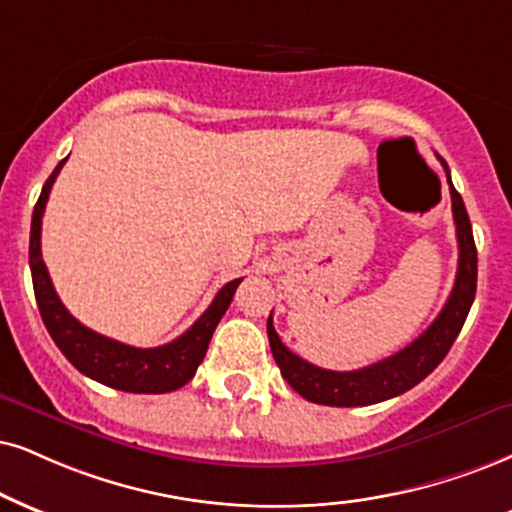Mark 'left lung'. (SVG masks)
Instances as JSON below:
<instances>
[{
	"label": "left lung",
	"mask_w": 512,
	"mask_h": 512,
	"mask_svg": "<svg viewBox=\"0 0 512 512\" xmlns=\"http://www.w3.org/2000/svg\"><path fill=\"white\" fill-rule=\"evenodd\" d=\"M439 161L446 170V180H449L451 187V208L458 237V273L449 301H446L441 313L434 318V323L415 342H410L406 349L384 358L380 363H372L368 368L349 372L318 368V365L308 363L289 351L280 342V337H277L273 327V315H270L268 339L275 363L280 365L282 377L289 382V387L296 394L304 396L306 401L323 403V406L351 408L372 406V403L394 399V396L413 389L415 384L425 380L444 361V356L449 353L453 342H456L458 332L463 330V323L468 318L477 292V249L463 197L453 187L449 166H446L444 159Z\"/></svg>",
	"instance_id": "1"
}]
</instances>
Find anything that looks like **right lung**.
<instances>
[{
  "instance_id": "add662e5",
  "label": "right lung",
  "mask_w": 512,
  "mask_h": 512,
  "mask_svg": "<svg viewBox=\"0 0 512 512\" xmlns=\"http://www.w3.org/2000/svg\"><path fill=\"white\" fill-rule=\"evenodd\" d=\"M68 159H63L49 180L44 182L40 199H37L33 211V223H30V273H33V287L37 308H40L42 323L52 334L54 344L59 346L63 356L78 368L82 375L106 384V387L132 391V394H166V391L180 389L197 372L199 363L204 361L208 342H211L213 330H216L220 318H223L227 306H230L235 289L242 282H227L216 294L211 306L185 334L173 339L170 344L156 346V349H135L116 339L104 337V334L90 330L75 320L66 306L61 304L59 294L54 292L52 277L42 261L40 235H42V216L47 206L49 192L59 175V170Z\"/></svg>"
}]
</instances>
